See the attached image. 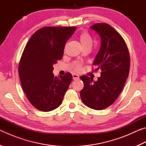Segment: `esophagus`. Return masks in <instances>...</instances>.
Segmentation results:
<instances>
[{
    "label": "esophagus",
    "mask_w": 146,
    "mask_h": 146,
    "mask_svg": "<svg viewBox=\"0 0 146 146\" xmlns=\"http://www.w3.org/2000/svg\"><path fill=\"white\" fill-rule=\"evenodd\" d=\"M79 78V76L76 74H73V80H77V79Z\"/></svg>",
    "instance_id": "esophagus-1"
}]
</instances>
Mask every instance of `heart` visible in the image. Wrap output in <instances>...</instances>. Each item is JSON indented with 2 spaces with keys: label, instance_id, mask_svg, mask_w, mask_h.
<instances>
[{
  "label": "heart",
  "instance_id": "obj_1",
  "mask_svg": "<svg viewBox=\"0 0 146 146\" xmlns=\"http://www.w3.org/2000/svg\"><path fill=\"white\" fill-rule=\"evenodd\" d=\"M78 38L83 48H86V47L91 48V44H92V38L88 31L84 30L81 32ZM82 66L83 62L81 61H75L73 63V68L76 71H80L82 70Z\"/></svg>",
  "mask_w": 146,
  "mask_h": 146
}]
</instances>
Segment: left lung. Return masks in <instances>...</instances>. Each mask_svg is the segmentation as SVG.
<instances>
[{
    "instance_id": "obj_1",
    "label": "left lung",
    "mask_w": 146,
    "mask_h": 146,
    "mask_svg": "<svg viewBox=\"0 0 146 146\" xmlns=\"http://www.w3.org/2000/svg\"><path fill=\"white\" fill-rule=\"evenodd\" d=\"M90 28L101 38L100 50L93 62L95 71L101 70V76L93 82L88 76H81L84 88L80 94L86 106L102 110L112 105L122 91L129 75L130 56L124 39L110 25L97 23Z\"/></svg>"
}]
</instances>
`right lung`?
I'll return each instance as SVG.
<instances>
[{"label":"right lung","mask_w":146,"mask_h":146,"mask_svg":"<svg viewBox=\"0 0 146 146\" xmlns=\"http://www.w3.org/2000/svg\"><path fill=\"white\" fill-rule=\"evenodd\" d=\"M76 27H43L26 44L19 66L22 87L35 108L42 111L57 108L72 80L70 73L55 76L54 64L63 56L67 40Z\"/></svg>","instance_id":"1"}]
</instances>
